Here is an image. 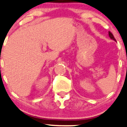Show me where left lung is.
<instances>
[{
	"label": "left lung",
	"mask_w": 127,
	"mask_h": 127,
	"mask_svg": "<svg viewBox=\"0 0 127 127\" xmlns=\"http://www.w3.org/2000/svg\"><path fill=\"white\" fill-rule=\"evenodd\" d=\"M108 35H109V37H110V38L114 40L115 41H116V39H115L114 36H113V34H112V32H110L109 31L108 32Z\"/></svg>",
	"instance_id": "8db88e82"
}]
</instances>
